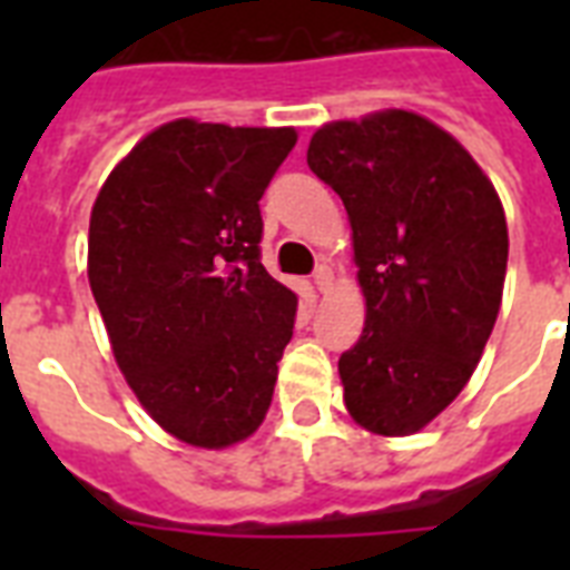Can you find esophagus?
Wrapping results in <instances>:
<instances>
[{
    "label": "esophagus",
    "instance_id": "obj_1",
    "mask_svg": "<svg viewBox=\"0 0 570 570\" xmlns=\"http://www.w3.org/2000/svg\"><path fill=\"white\" fill-rule=\"evenodd\" d=\"M328 286H331V268L320 266L316 272H313V289H316V293H325Z\"/></svg>",
    "mask_w": 570,
    "mask_h": 570
}]
</instances>
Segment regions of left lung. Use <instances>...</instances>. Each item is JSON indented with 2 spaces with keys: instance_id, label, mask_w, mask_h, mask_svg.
I'll return each mask as SVG.
<instances>
[{
  "instance_id": "obj_1",
  "label": "left lung",
  "mask_w": 570,
  "mask_h": 570,
  "mask_svg": "<svg viewBox=\"0 0 570 570\" xmlns=\"http://www.w3.org/2000/svg\"><path fill=\"white\" fill-rule=\"evenodd\" d=\"M311 171L352 224L364 334L343 399L375 434H414L459 396L494 331L509 230L494 186L438 124L387 109L316 129Z\"/></svg>"
}]
</instances>
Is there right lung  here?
Returning <instances> with one entry per match:
<instances>
[{
	"label": "right lung",
	"instance_id": "add662e5",
	"mask_svg": "<svg viewBox=\"0 0 570 570\" xmlns=\"http://www.w3.org/2000/svg\"><path fill=\"white\" fill-rule=\"evenodd\" d=\"M295 141L293 127L171 120L94 200L88 281L115 361L191 446L245 441L272 405L298 298L259 263V197Z\"/></svg>",
	"mask_w": 570,
	"mask_h": 570
}]
</instances>
